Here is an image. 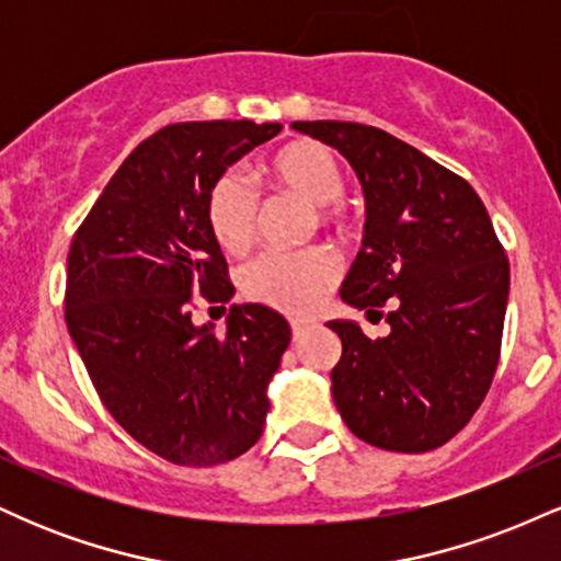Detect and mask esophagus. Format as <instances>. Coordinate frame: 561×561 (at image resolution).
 Listing matches in <instances>:
<instances>
[{
  "label": "esophagus",
  "mask_w": 561,
  "mask_h": 561,
  "mask_svg": "<svg viewBox=\"0 0 561 561\" xmlns=\"http://www.w3.org/2000/svg\"><path fill=\"white\" fill-rule=\"evenodd\" d=\"M293 343H300L302 340V334H306V324H302V321H293Z\"/></svg>",
  "instance_id": "obj_1"
}]
</instances>
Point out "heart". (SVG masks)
Instances as JSON below:
<instances>
[{
  "instance_id": "heart-1",
  "label": "heart",
  "mask_w": 561,
  "mask_h": 561,
  "mask_svg": "<svg viewBox=\"0 0 561 561\" xmlns=\"http://www.w3.org/2000/svg\"><path fill=\"white\" fill-rule=\"evenodd\" d=\"M276 186L306 199L313 208H330L345 197V173L337 158L317 141H293L282 147L266 165ZM261 203L240 173H221L205 199V218L214 240L227 253H242L259 229ZM330 221L332 214L324 210ZM337 279V261L330 250L306 253H261L242 268L240 282L250 300L279 308L285 313H306Z\"/></svg>"
}]
</instances>
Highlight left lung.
<instances>
[{"mask_svg":"<svg viewBox=\"0 0 561 561\" xmlns=\"http://www.w3.org/2000/svg\"><path fill=\"white\" fill-rule=\"evenodd\" d=\"M337 150L362 182L364 242L340 298L358 311L392 300L388 337L356 321L327 327L343 343L332 398L353 435L401 454L433 450L472 420L499 366L508 261L465 179L382 128L295 121Z\"/></svg>","mask_w":561,"mask_h":561,"instance_id":"1","label":"left lung"}]
</instances>
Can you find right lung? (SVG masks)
<instances>
[{
    "label": "right lung",
    "instance_id": "obj_1",
    "mask_svg": "<svg viewBox=\"0 0 561 561\" xmlns=\"http://www.w3.org/2000/svg\"><path fill=\"white\" fill-rule=\"evenodd\" d=\"M282 124L190 121L145 139L102 190L68 253L66 324L94 390L134 440L171 465L214 467L259 443L285 317L234 302L224 334L190 298L234 287L208 229L210 186Z\"/></svg>",
    "mask_w": 561,
    "mask_h": 561
}]
</instances>
